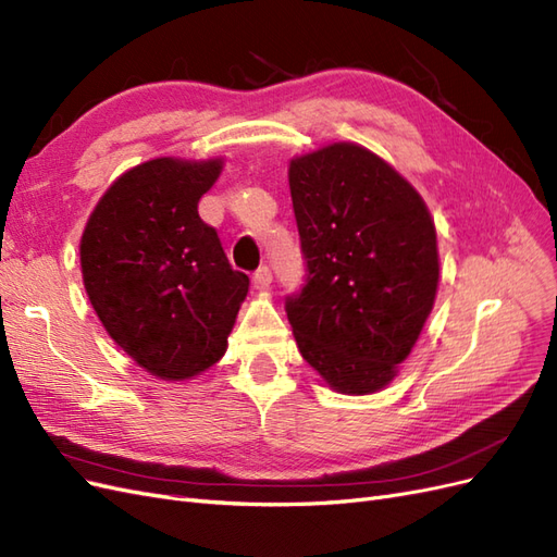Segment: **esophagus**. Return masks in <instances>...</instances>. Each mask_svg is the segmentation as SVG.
<instances>
[{
	"label": "esophagus",
	"instance_id": "obj_1",
	"mask_svg": "<svg viewBox=\"0 0 557 557\" xmlns=\"http://www.w3.org/2000/svg\"><path fill=\"white\" fill-rule=\"evenodd\" d=\"M272 285V269L260 267L256 274H252V288L256 290H267Z\"/></svg>",
	"mask_w": 557,
	"mask_h": 557
}]
</instances>
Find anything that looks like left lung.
<instances>
[{
	"label": "left lung",
	"instance_id": "obj_1",
	"mask_svg": "<svg viewBox=\"0 0 557 557\" xmlns=\"http://www.w3.org/2000/svg\"><path fill=\"white\" fill-rule=\"evenodd\" d=\"M288 181L309 272L285 299L297 348L332 391L379 393L434 307L432 215L395 166L350 141L293 158Z\"/></svg>",
	"mask_w": 557,
	"mask_h": 557
}]
</instances>
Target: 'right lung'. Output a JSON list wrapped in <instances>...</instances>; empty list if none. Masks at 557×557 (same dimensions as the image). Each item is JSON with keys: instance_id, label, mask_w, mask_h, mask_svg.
<instances>
[{"instance_id": "add662e5", "label": "right lung", "mask_w": 557, "mask_h": 557, "mask_svg": "<svg viewBox=\"0 0 557 557\" xmlns=\"http://www.w3.org/2000/svg\"><path fill=\"white\" fill-rule=\"evenodd\" d=\"M223 158H156L117 176L81 237V272L111 339L148 374L185 381L225 356L248 293L197 205Z\"/></svg>"}]
</instances>
